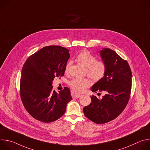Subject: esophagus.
<instances>
[{"label":"esophagus","mask_w":150,"mask_h":150,"mask_svg":"<svg viewBox=\"0 0 150 150\" xmlns=\"http://www.w3.org/2000/svg\"><path fill=\"white\" fill-rule=\"evenodd\" d=\"M71 96H72V98H78L82 96V94L80 93H78L75 91H71Z\"/></svg>","instance_id":"obj_1"}]
</instances>
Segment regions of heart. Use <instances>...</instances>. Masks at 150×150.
<instances>
[{
  "mask_svg": "<svg viewBox=\"0 0 150 150\" xmlns=\"http://www.w3.org/2000/svg\"><path fill=\"white\" fill-rule=\"evenodd\" d=\"M76 60L84 67L86 72L94 81L101 80L105 76L107 71L106 63L104 60H97L96 57L87 50H82L76 56ZM71 66V62H68L65 66V72L68 74ZM69 86L75 91H82L91 85V81L87 78H76L72 79Z\"/></svg>",
  "mask_w": 150,
  "mask_h": 150,
  "instance_id": "b5f03b06",
  "label": "heart"
}]
</instances>
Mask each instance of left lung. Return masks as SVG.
<instances>
[{"mask_svg":"<svg viewBox=\"0 0 150 150\" xmlns=\"http://www.w3.org/2000/svg\"><path fill=\"white\" fill-rule=\"evenodd\" d=\"M100 54L106 63L107 71L104 77L93 85L91 90L104 91L105 94L101 100L93 95L90 104L83 109L85 116L97 124L108 123L123 111L132 88V72L127 62L110 49H104Z\"/></svg>","mask_w":150,"mask_h":150,"instance_id":"obj_1","label":"left lung"}]
</instances>
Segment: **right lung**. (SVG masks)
I'll use <instances>...</instances> for the list:
<instances>
[{"label": "right lung", "instance_id": "add662e5", "mask_svg": "<svg viewBox=\"0 0 150 150\" xmlns=\"http://www.w3.org/2000/svg\"><path fill=\"white\" fill-rule=\"evenodd\" d=\"M69 50L59 46L42 48L31 55L21 71L20 96L23 105L34 119L45 123L55 121L65 113L72 100L69 88L57 93L52 81L63 76L70 57Z\"/></svg>", "mask_w": 150, "mask_h": 150}]
</instances>
